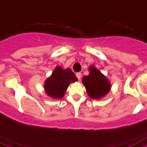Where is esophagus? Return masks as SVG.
I'll return each instance as SVG.
<instances>
[{"label": "esophagus", "instance_id": "34e87169", "mask_svg": "<svg viewBox=\"0 0 147 147\" xmlns=\"http://www.w3.org/2000/svg\"><path fill=\"white\" fill-rule=\"evenodd\" d=\"M76 77L78 78V80H81V78H82V74L80 72H78V73H76Z\"/></svg>", "mask_w": 147, "mask_h": 147}]
</instances>
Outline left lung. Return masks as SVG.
<instances>
[{"mask_svg": "<svg viewBox=\"0 0 147 147\" xmlns=\"http://www.w3.org/2000/svg\"><path fill=\"white\" fill-rule=\"evenodd\" d=\"M88 70V76H83L82 84L85 85L87 94L90 98L95 100L101 99L111 91V82L94 65H90Z\"/></svg>", "mask_w": 147, "mask_h": 147, "instance_id": "obj_1", "label": "left lung"}]
</instances>
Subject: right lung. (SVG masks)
<instances>
[{
    "label": "right lung",
    "instance_id": "obj_1",
    "mask_svg": "<svg viewBox=\"0 0 147 147\" xmlns=\"http://www.w3.org/2000/svg\"><path fill=\"white\" fill-rule=\"evenodd\" d=\"M78 81L75 74L70 69H64L58 65L52 75L45 80L44 88L46 94L53 99H61L65 95L67 88L71 83Z\"/></svg>",
    "mask_w": 147,
    "mask_h": 147
}]
</instances>
